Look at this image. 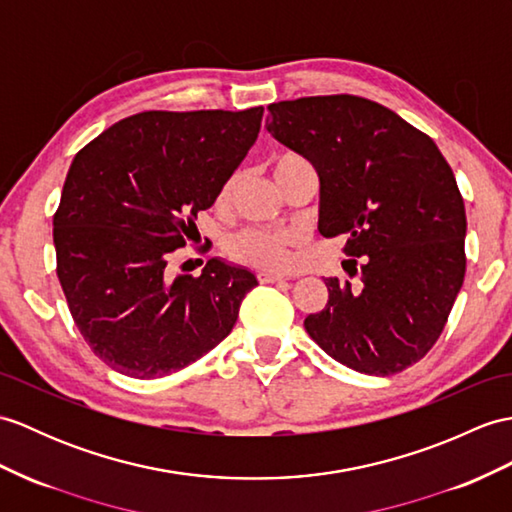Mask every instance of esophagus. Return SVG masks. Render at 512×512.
<instances>
[{
  "label": "esophagus",
  "instance_id": "1",
  "mask_svg": "<svg viewBox=\"0 0 512 512\" xmlns=\"http://www.w3.org/2000/svg\"><path fill=\"white\" fill-rule=\"evenodd\" d=\"M257 277H259V281H261V283H281V281H285V277L277 275V272H268V270L259 272Z\"/></svg>",
  "mask_w": 512,
  "mask_h": 512
}]
</instances>
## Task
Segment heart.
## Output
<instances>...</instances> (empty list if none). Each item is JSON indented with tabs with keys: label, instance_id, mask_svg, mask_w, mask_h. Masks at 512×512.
I'll return each instance as SVG.
<instances>
[{
	"label": "heart",
	"instance_id": "b5f03b06",
	"mask_svg": "<svg viewBox=\"0 0 512 512\" xmlns=\"http://www.w3.org/2000/svg\"><path fill=\"white\" fill-rule=\"evenodd\" d=\"M299 165H307V161L301 157V154L285 152L275 159V174L299 168ZM229 189H231V181L227 187H224L222 196H227ZM296 240H299L296 233L285 231V229L248 227L229 237L227 253L231 259L240 261V264L281 272L290 266L292 246L296 244Z\"/></svg>",
	"mask_w": 512,
	"mask_h": 512
}]
</instances>
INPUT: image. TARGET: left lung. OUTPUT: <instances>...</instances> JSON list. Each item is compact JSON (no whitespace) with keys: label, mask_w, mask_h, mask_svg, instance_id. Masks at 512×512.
Masks as SVG:
<instances>
[{"label":"left lung","mask_w":512,"mask_h":512,"mask_svg":"<svg viewBox=\"0 0 512 512\" xmlns=\"http://www.w3.org/2000/svg\"><path fill=\"white\" fill-rule=\"evenodd\" d=\"M268 133L320 178L318 231L344 235L349 277L325 279L310 338L340 364L395 375L443 334L465 281V200L434 141L358 95H314L268 106ZM361 270H357V261Z\"/></svg>","instance_id":"obj_1"}]
</instances>
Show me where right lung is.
<instances>
[{
    "label": "right lung",
    "mask_w": 512,
    "mask_h": 512,
    "mask_svg": "<svg viewBox=\"0 0 512 512\" xmlns=\"http://www.w3.org/2000/svg\"><path fill=\"white\" fill-rule=\"evenodd\" d=\"M264 106L144 111L71 161L54 213L56 275L82 338L113 371L157 379L231 334L246 268L209 259L200 277L168 264L255 144Z\"/></svg>",
    "instance_id": "right-lung-1"
}]
</instances>
